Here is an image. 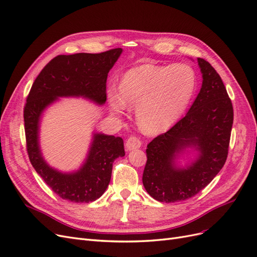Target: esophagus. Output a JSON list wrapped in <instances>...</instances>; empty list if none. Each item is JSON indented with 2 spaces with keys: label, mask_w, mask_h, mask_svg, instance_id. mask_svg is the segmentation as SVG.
<instances>
[{
  "label": "esophagus",
  "mask_w": 257,
  "mask_h": 257,
  "mask_svg": "<svg viewBox=\"0 0 257 257\" xmlns=\"http://www.w3.org/2000/svg\"><path fill=\"white\" fill-rule=\"evenodd\" d=\"M141 147H142V141L139 138L135 137V136H131L125 143V148H126L127 151L139 149Z\"/></svg>",
  "instance_id": "obj_1"
}]
</instances>
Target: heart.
I'll list each match as a JSON object with an SVG mask.
<instances>
[{
    "label": "heart",
    "instance_id": "1",
    "mask_svg": "<svg viewBox=\"0 0 257 257\" xmlns=\"http://www.w3.org/2000/svg\"><path fill=\"white\" fill-rule=\"evenodd\" d=\"M196 90V75L185 63L144 64L128 69L120 92L108 90V103L114 114L136 108L138 125L149 133L173 126L185 112Z\"/></svg>",
    "mask_w": 257,
    "mask_h": 257
}]
</instances>
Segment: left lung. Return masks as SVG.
Returning a JSON list of instances; mask_svg holds the SVG:
<instances>
[{
  "label": "left lung",
  "mask_w": 257,
  "mask_h": 257,
  "mask_svg": "<svg viewBox=\"0 0 257 257\" xmlns=\"http://www.w3.org/2000/svg\"><path fill=\"white\" fill-rule=\"evenodd\" d=\"M203 83L184 118L148 145L143 183L151 197L176 203L196 195L226 162L234 120L232 105L220 75L197 59ZM188 156V158H184ZM186 163L182 166L180 160Z\"/></svg>",
  "instance_id": "obj_1"
}]
</instances>
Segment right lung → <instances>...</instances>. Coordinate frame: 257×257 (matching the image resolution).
<instances>
[{
  "mask_svg": "<svg viewBox=\"0 0 257 257\" xmlns=\"http://www.w3.org/2000/svg\"><path fill=\"white\" fill-rule=\"evenodd\" d=\"M122 51L116 48L102 53L61 54L43 68L29 93L23 116L31 164L57 195L73 203H91L105 193L113 161L125 155L123 139L93 132L80 167L62 172L50 166L43 155L40 144L43 114L62 97H81L103 106L108 73Z\"/></svg>",
  "mask_w": 257,
  "mask_h": 257,
  "instance_id": "right-lung-1",
  "label": "right lung"
}]
</instances>
